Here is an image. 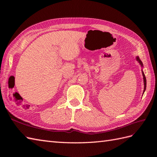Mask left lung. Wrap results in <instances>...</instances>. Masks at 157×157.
I'll list each match as a JSON object with an SVG mask.
<instances>
[{
    "mask_svg": "<svg viewBox=\"0 0 157 157\" xmlns=\"http://www.w3.org/2000/svg\"><path fill=\"white\" fill-rule=\"evenodd\" d=\"M136 59L140 63V64L141 65V67H143V63H142V61L140 60V58H139L138 56L136 57ZM142 75H143V77H144V92L145 91V90H146L147 82H146V78H145V74L144 73V71H142Z\"/></svg>",
    "mask_w": 157,
    "mask_h": 157,
    "instance_id": "left-lung-1",
    "label": "left lung"
}]
</instances>
